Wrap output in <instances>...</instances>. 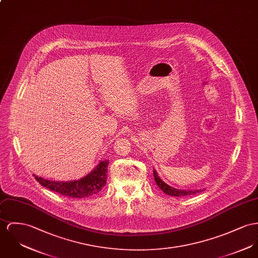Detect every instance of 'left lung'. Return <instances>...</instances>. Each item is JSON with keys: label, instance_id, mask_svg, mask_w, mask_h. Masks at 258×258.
Listing matches in <instances>:
<instances>
[{"label": "left lung", "instance_id": "obj_1", "mask_svg": "<svg viewBox=\"0 0 258 258\" xmlns=\"http://www.w3.org/2000/svg\"><path fill=\"white\" fill-rule=\"evenodd\" d=\"M153 176L154 179L159 186V188L166 195L171 196V197H185V196H191V195H197L200 192L202 189H178L175 188L168 183H166L162 178L158 176V173L155 169H153Z\"/></svg>", "mask_w": 258, "mask_h": 258}]
</instances>
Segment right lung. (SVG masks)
<instances>
[{
    "label": "right lung",
    "instance_id": "add662e5",
    "mask_svg": "<svg viewBox=\"0 0 258 258\" xmlns=\"http://www.w3.org/2000/svg\"><path fill=\"white\" fill-rule=\"evenodd\" d=\"M109 160L100 161L98 165L90 171L86 176L80 179L70 181L50 180L33 175L40 184L56 191L64 197L74 199H84L96 195L104 187L107 182Z\"/></svg>",
    "mask_w": 258,
    "mask_h": 258
}]
</instances>
